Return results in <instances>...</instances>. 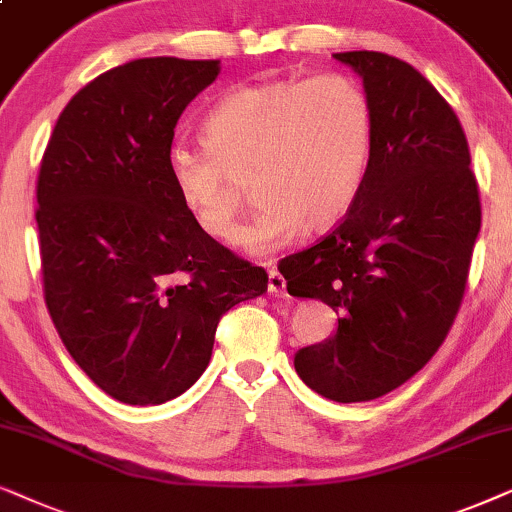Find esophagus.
Returning <instances> with one entry per match:
<instances>
[{
  "mask_svg": "<svg viewBox=\"0 0 512 512\" xmlns=\"http://www.w3.org/2000/svg\"><path fill=\"white\" fill-rule=\"evenodd\" d=\"M267 290L271 292V295H283V292H285V278H283V274H278L276 269L269 271Z\"/></svg>",
  "mask_w": 512,
  "mask_h": 512,
  "instance_id": "esophagus-1",
  "label": "esophagus"
}]
</instances>
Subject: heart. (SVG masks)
Instances as JSON below:
<instances>
[{
  "mask_svg": "<svg viewBox=\"0 0 512 512\" xmlns=\"http://www.w3.org/2000/svg\"><path fill=\"white\" fill-rule=\"evenodd\" d=\"M206 152L175 149L168 175L203 234L231 243L245 189L257 199L241 243L262 255L302 227L330 229L363 192L374 145L372 100L346 74L236 86L201 124Z\"/></svg>",
  "mask_w": 512,
  "mask_h": 512,
  "instance_id": "heart-1",
  "label": "heart"
}]
</instances>
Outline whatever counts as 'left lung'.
<instances>
[{
	"label": "left lung",
	"instance_id": "8db88e82",
	"mask_svg": "<svg viewBox=\"0 0 512 512\" xmlns=\"http://www.w3.org/2000/svg\"><path fill=\"white\" fill-rule=\"evenodd\" d=\"M335 58L372 100L370 168L342 222L278 271L290 295L342 316L335 337L297 351V374L323 398L365 403L403 386L445 342L482 210L466 133L431 81L379 51Z\"/></svg>",
	"mask_w": 512,
	"mask_h": 512
}]
</instances>
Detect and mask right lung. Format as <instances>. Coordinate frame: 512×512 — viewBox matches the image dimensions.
I'll return each mask as SVG.
<instances>
[{"instance_id": "right-lung-1", "label": "right lung", "mask_w": 512, "mask_h": 512, "mask_svg": "<svg viewBox=\"0 0 512 512\" xmlns=\"http://www.w3.org/2000/svg\"><path fill=\"white\" fill-rule=\"evenodd\" d=\"M220 60L140 58L60 112L37 177L46 309L95 386L161 405L208 367L220 318L267 271L203 234L168 175L175 126Z\"/></svg>"}]
</instances>
